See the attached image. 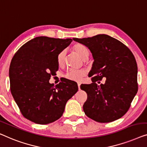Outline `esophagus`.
Masks as SVG:
<instances>
[{
    "label": "esophagus",
    "mask_w": 147,
    "mask_h": 147,
    "mask_svg": "<svg viewBox=\"0 0 147 147\" xmlns=\"http://www.w3.org/2000/svg\"><path fill=\"white\" fill-rule=\"evenodd\" d=\"M78 89H80V82H78Z\"/></svg>",
    "instance_id": "34e87169"
}]
</instances>
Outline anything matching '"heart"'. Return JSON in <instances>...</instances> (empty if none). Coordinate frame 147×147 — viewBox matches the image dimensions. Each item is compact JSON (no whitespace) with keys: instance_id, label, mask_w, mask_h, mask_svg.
<instances>
[{"instance_id":"b5f03b06","label":"heart","mask_w":147,"mask_h":147,"mask_svg":"<svg viewBox=\"0 0 147 147\" xmlns=\"http://www.w3.org/2000/svg\"><path fill=\"white\" fill-rule=\"evenodd\" d=\"M74 50L77 53L80 57L83 59H86L89 56V51L88 49L86 48L84 45L80 44H76L73 47ZM66 56V51H63L59 54L57 57V63L59 65L62 66L65 63ZM85 75V71L84 70H74V69H70L69 71H67L66 74V77L68 79L71 80H74V81H80L81 78Z\"/></svg>"}]
</instances>
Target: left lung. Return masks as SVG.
<instances>
[{"instance_id":"1","label":"left lung","mask_w":147,"mask_h":147,"mask_svg":"<svg viewBox=\"0 0 147 147\" xmlns=\"http://www.w3.org/2000/svg\"><path fill=\"white\" fill-rule=\"evenodd\" d=\"M73 39L88 47L94 59L88 74L89 77L94 76L92 82L80 85L87 94L84 113L98 123L121 118L138 91V69L133 54L123 43L107 34ZM102 78H106L105 82L100 84Z\"/></svg>"}]
</instances>
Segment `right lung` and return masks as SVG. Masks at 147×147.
Here are the masks:
<instances>
[{
    "label": "right lung",
    "mask_w": 147,
    "mask_h": 147,
    "mask_svg": "<svg viewBox=\"0 0 147 147\" xmlns=\"http://www.w3.org/2000/svg\"><path fill=\"white\" fill-rule=\"evenodd\" d=\"M71 38L38 36L28 41L12 58L9 68L11 91L22 115L29 121L47 125L61 117L66 103L78 91L76 82L65 79L49 82L59 69L57 57Z\"/></svg>",
    "instance_id": "1"
}]
</instances>
